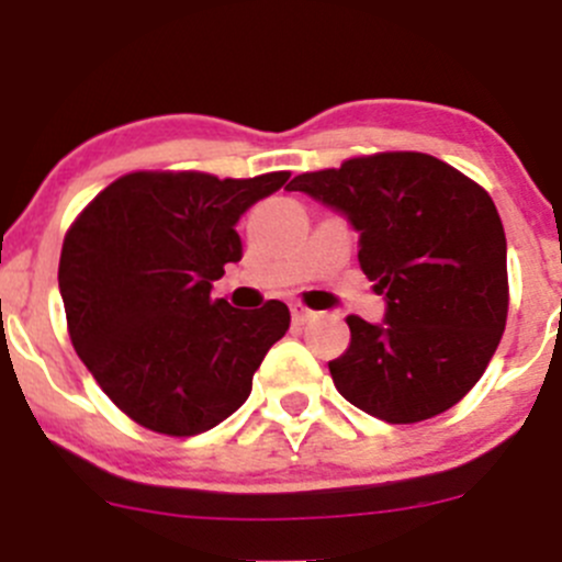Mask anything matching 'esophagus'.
I'll return each instance as SVG.
<instances>
[{
    "label": "esophagus",
    "mask_w": 562,
    "mask_h": 562,
    "mask_svg": "<svg viewBox=\"0 0 562 562\" xmlns=\"http://www.w3.org/2000/svg\"><path fill=\"white\" fill-rule=\"evenodd\" d=\"M313 315H315L313 310H307L304 304H291V317H293V323H296V326L307 323Z\"/></svg>",
    "instance_id": "esophagus-1"
}]
</instances>
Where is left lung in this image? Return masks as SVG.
<instances>
[{
	"label": "left lung",
	"mask_w": 562,
	"mask_h": 562,
	"mask_svg": "<svg viewBox=\"0 0 562 562\" xmlns=\"http://www.w3.org/2000/svg\"><path fill=\"white\" fill-rule=\"evenodd\" d=\"M288 190L348 220L361 271L386 299L381 323L348 317V350L328 361L339 394L389 424L457 405L508 315L506 234L486 190L422 151L353 157Z\"/></svg>",
	"instance_id": "obj_1"
}]
</instances>
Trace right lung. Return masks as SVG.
Here are the masks:
<instances>
[{"label":"right lung","mask_w":562,"mask_h":562,"mask_svg":"<svg viewBox=\"0 0 562 562\" xmlns=\"http://www.w3.org/2000/svg\"><path fill=\"white\" fill-rule=\"evenodd\" d=\"M288 176L127 173L70 225L59 293L72 348L135 424L187 438L245 405L291 313L277 299L236 310L212 288L241 260V214Z\"/></svg>","instance_id":"right-lung-1"}]
</instances>
